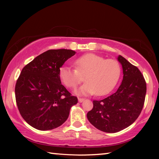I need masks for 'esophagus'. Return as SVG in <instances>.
I'll list each match as a JSON object with an SVG mask.
<instances>
[{"label": "esophagus", "instance_id": "esophagus-1", "mask_svg": "<svg viewBox=\"0 0 159 159\" xmlns=\"http://www.w3.org/2000/svg\"><path fill=\"white\" fill-rule=\"evenodd\" d=\"M78 100H79V102H83L84 100H85V98H78Z\"/></svg>", "mask_w": 159, "mask_h": 159}]
</instances>
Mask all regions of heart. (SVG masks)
<instances>
[{"label":"heart","instance_id":"heart-1","mask_svg":"<svg viewBox=\"0 0 159 159\" xmlns=\"http://www.w3.org/2000/svg\"><path fill=\"white\" fill-rule=\"evenodd\" d=\"M74 64L76 68L70 66L61 67L59 78L68 88H74L83 81L82 76H85L86 83L75 91L78 94L105 95L120 79L121 67L116 60L105 59L90 53L76 59Z\"/></svg>","mask_w":159,"mask_h":159}]
</instances>
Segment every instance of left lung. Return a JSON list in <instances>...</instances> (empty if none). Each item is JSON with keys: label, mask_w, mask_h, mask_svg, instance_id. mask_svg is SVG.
<instances>
[{"label": "left lung", "mask_w": 159, "mask_h": 159, "mask_svg": "<svg viewBox=\"0 0 159 159\" xmlns=\"http://www.w3.org/2000/svg\"><path fill=\"white\" fill-rule=\"evenodd\" d=\"M123 70V80L115 93L100 100H93L87 114L97 129L114 133L133 124L140 115L146 94V83L140 70L122 56L117 57Z\"/></svg>", "instance_id": "1"}]
</instances>
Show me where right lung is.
Listing matches in <instances>:
<instances>
[{
	"instance_id": "obj_1",
	"label": "right lung",
	"mask_w": 159,
	"mask_h": 159,
	"mask_svg": "<svg viewBox=\"0 0 159 159\" xmlns=\"http://www.w3.org/2000/svg\"><path fill=\"white\" fill-rule=\"evenodd\" d=\"M72 50H49L25 66L16 84V104L23 119L39 130L60 126L77 104L59 78V69L75 55Z\"/></svg>"
}]
</instances>
